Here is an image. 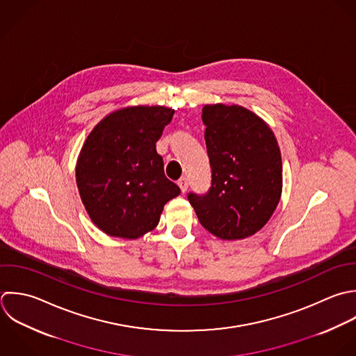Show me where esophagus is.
<instances>
[{
  "label": "esophagus",
  "mask_w": 356,
  "mask_h": 356,
  "mask_svg": "<svg viewBox=\"0 0 356 356\" xmlns=\"http://www.w3.org/2000/svg\"><path fill=\"white\" fill-rule=\"evenodd\" d=\"M177 184H179V187H180L181 193H186V191H187V188H188V181H187V177H181V179H179Z\"/></svg>",
  "instance_id": "1"
}]
</instances>
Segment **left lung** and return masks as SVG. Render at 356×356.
<instances>
[{
	"mask_svg": "<svg viewBox=\"0 0 356 356\" xmlns=\"http://www.w3.org/2000/svg\"><path fill=\"white\" fill-rule=\"evenodd\" d=\"M212 186L188 194L200 223L222 240H241L259 232L282 195L283 165L272 129L240 105L202 108Z\"/></svg>",
	"mask_w": 356,
	"mask_h": 356,
	"instance_id": "1",
	"label": "left lung"
}]
</instances>
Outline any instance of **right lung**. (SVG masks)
<instances>
[{"instance_id": "1", "label": "right lung", "mask_w": 356, "mask_h": 356, "mask_svg": "<svg viewBox=\"0 0 356 356\" xmlns=\"http://www.w3.org/2000/svg\"><path fill=\"white\" fill-rule=\"evenodd\" d=\"M175 111L129 106L105 116L88 134L76 165L80 198L94 225L120 238L154 230L180 188L163 172L156 141Z\"/></svg>"}]
</instances>
